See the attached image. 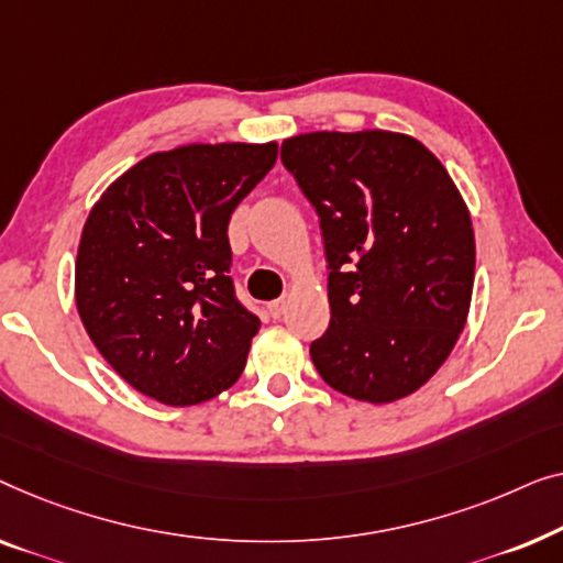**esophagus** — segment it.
I'll list each match as a JSON object with an SVG mask.
<instances>
[{
    "label": "esophagus",
    "instance_id": "1",
    "mask_svg": "<svg viewBox=\"0 0 563 563\" xmlns=\"http://www.w3.org/2000/svg\"><path fill=\"white\" fill-rule=\"evenodd\" d=\"M285 298H278V300H271V303H267V311H271V316L273 319H280V316L285 313Z\"/></svg>",
    "mask_w": 563,
    "mask_h": 563
}]
</instances>
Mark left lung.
<instances>
[{
    "mask_svg": "<svg viewBox=\"0 0 563 563\" xmlns=\"http://www.w3.org/2000/svg\"><path fill=\"white\" fill-rule=\"evenodd\" d=\"M283 165L319 213L331 321L311 360L334 390L393 402L437 375L470 313L474 229L441 161L385 130L288 137Z\"/></svg>",
    "mask_w": 563,
    "mask_h": 563,
    "instance_id": "8db88e82",
    "label": "left lung"
}]
</instances>
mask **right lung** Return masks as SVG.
<instances>
[{"mask_svg":"<svg viewBox=\"0 0 563 563\" xmlns=\"http://www.w3.org/2000/svg\"><path fill=\"white\" fill-rule=\"evenodd\" d=\"M275 157L278 142L153 153L93 203L76 257L78 316L147 398L196 406L240 379L260 319L234 296L227 227Z\"/></svg>","mask_w":563,"mask_h":563,"instance_id":"right-lung-1","label":"right lung"}]
</instances>
